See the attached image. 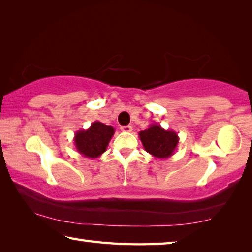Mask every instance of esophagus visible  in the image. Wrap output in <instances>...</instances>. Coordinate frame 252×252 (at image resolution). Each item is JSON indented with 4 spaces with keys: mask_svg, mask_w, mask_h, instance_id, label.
<instances>
[{
    "mask_svg": "<svg viewBox=\"0 0 252 252\" xmlns=\"http://www.w3.org/2000/svg\"><path fill=\"white\" fill-rule=\"evenodd\" d=\"M121 131H123V132H131L132 131V126H121Z\"/></svg>",
    "mask_w": 252,
    "mask_h": 252,
    "instance_id": "1",
    "label": "esophagus"
}]
</instances>
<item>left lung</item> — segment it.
<instances>
[{
  "instance_id": "8db88e82",
  "label": "left lung",
  "mask_w": 252,
  "mask_h": 252,
  "mask_svg": "<svg viewBox=\"0 0 252 252\" xmlns=\"http://www.w3.org/2000/svg\"><path fill=\"white\" fill-rule=\"evenodd\" d=\"M139 138L146 152L161 159L171 158L180 141L175 131L163 129L158 123H153L146 130L140 131Z\"/></svg>"
}]
</instances>
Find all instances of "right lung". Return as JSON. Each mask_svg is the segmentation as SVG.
<instances>
[{
	"label": "right lung",
	"instance_id": "right-lung-1",
	"mask_svg": "<svg viewBox=\"0 0 252 252\" xmlns=\"http://www.w3.org/2000/svg\"><path fill=\"white\" fill-rule=\"evenodd\" d=\"M114 134V129L100 121L91 123L89 129L76 132L74 143L77 152L88 158H98L106 152Z\"/></svg>",
	"mask_w": 252,
	"mask_h": 252
}]
</instances>
